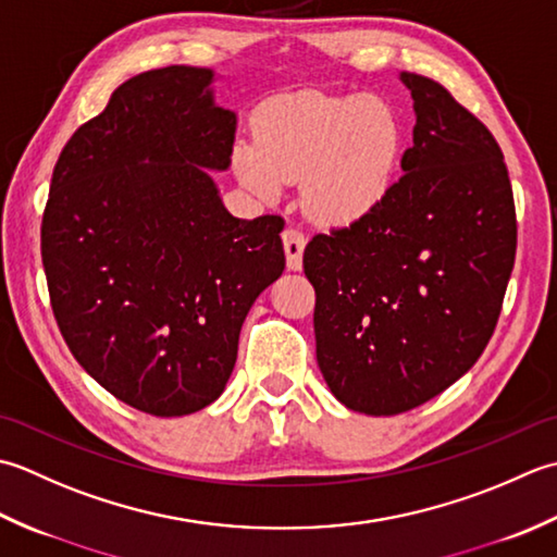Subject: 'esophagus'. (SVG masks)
<instances>
[{"label": "esophagus", "instance_id": "esophagus-1", "mask_svg": "<svg viewBox=\"0 0 557 557\" xmlns=\"http://www.w3.org/2000/svg\"><path fill=\"white\" fill-rule=\"evenodd\" d=\"M305 245H308V237H305L300 231H295V228L283 231V249H286V264L290 271L302 269Z\"/></svg>", "mask_w": 557, "mask_h": 557}]
</instances>
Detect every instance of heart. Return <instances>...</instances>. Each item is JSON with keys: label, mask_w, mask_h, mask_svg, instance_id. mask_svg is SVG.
<instances>
[{"label": "heart", "mask_w": 557, "mask_h": 557, "mask_svg": "<svg viewBox=\"0 0 557 557\" xmlns=\"http://www.w3.org/2000/svg\"><path fill=\"white\" fill-rule=\"evenodd\" d=\"M252 124L255 141L233 146V168L257 197L300 183L305 211L329 225L356 223L387 199L404 132L384 100L302 90L267 100Z\"/></svg>", "instance_id": "obj_1"}]
</instances>
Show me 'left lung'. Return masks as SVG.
I'll return each instance as SVG.
<instances>
[{"label":"left lung","mask_w":557,"mask_h":557,"mask_svg":"<svg viewBox=\"0 0 557 557\" xmlns=\"http://www.w3.org/2000/svg\"><path fill=\"white\" fill-rule=\"evenodd\" d=\"M413 146L366 219L314 235L317 366L350 411L396 416L433 399L481 358L517 252L512 185L495 136L445 86L401 72Z\"/></svg>","instance_id":"1"}]
</instances>
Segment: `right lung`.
<instances>
[{
  "mask_svg": "<svg viewBox=\"0 0 557 557\" xmlns=\"http://www.w3.org/2000/svg\"><path fill=\"white\" fill-rule=\"evenodd\" d=\"M213 70L132 76L60 153L40 249L54 320L90 377L144 413L213 404L245 317L286 269L281 215L235 219L211 170H228L233 110Z\"/></svg>",
  "mask_w": 557,
  "mask_h": 557,
  "instance_id": "right-lung-1",
  "label": "right lung"
}]
</instances>
